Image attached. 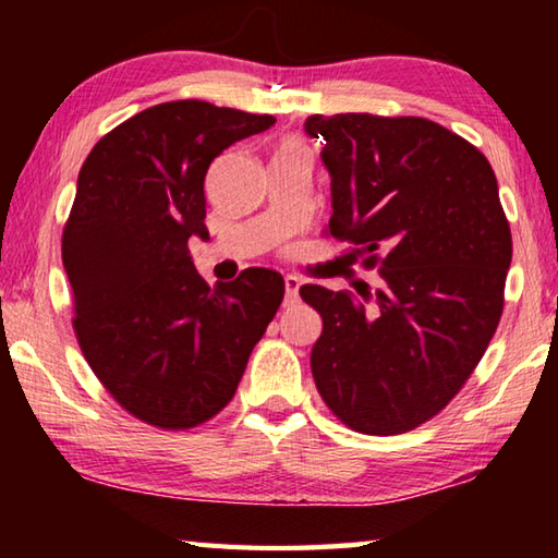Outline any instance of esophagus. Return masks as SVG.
<instances>
[{
    "label": "esophagus",
    "mask_w": 558,
    "mask_h": 558,
    "mask_svg": "<svg viewBox=\"0 0 558 558\" xmlns=\"http://www.w3.org/2000/svg\"><path fill=\"white\" fill-rule=\"evenodd\" d=\"M298 292H300V280L295 276H288L286 278V307L295 305Z\"/></svg>",
    "instance_id": "34e87169"
}]
</instances>
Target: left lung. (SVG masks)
<instances>
[{"label": "left lung", "instance_id": "1", "mask_svg": "<svg viewBox=\"0 0 558 558\" xmlns=\"http://www.w3.org/2000/svg\"><path fill=\"white\" fill-rule=\"evenodd\" d=\"M332 177L327 235L379 270L372 290L302 286L323 317L310 364L347 428L399 436L456 399L505 310L512 231L487 157L426 118H307Z\"/></svg>", "mask_w": 558, "mask_h": 558}]
</instances>
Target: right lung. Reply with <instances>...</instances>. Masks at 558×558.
<instances>
[{
    "label": "right lung",
    "instance_id": "obj_1",
    "mask_svg": "<svg viewBox=\"0 0 558 558\" xmlns=\"http://www.w3.org/2000/svg\"><path fill=\"white\" fill-rule=\"evenodd\" d=\"M272 122L159 102L102 135L81 167L61 239L73 332L106 391L155 428L186 430L226 409L286 295L268 268L209 288L189 256L192 235L209 239V165Z\"/></svg>",
    "mask_w": 558,
    "mask_h": 558
}]
</instances>
